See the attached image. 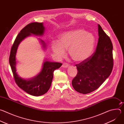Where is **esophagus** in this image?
Here are the masks:
<instances>
[{"label":"esophagus","mask_w":124,"mask_h":124,"mask_svg":"<svg viewBox=\"0 0 124 124\" xmlns=\"http://www.w3.org/2000/svg\"><path fill=\"white\" fill-rule=\"evenodd\" d=\"M69 66V64H67V63H64L63 64H62V67L63 68H67Z\"/></svg>","instance_id":"34e87169"}]
</instances>
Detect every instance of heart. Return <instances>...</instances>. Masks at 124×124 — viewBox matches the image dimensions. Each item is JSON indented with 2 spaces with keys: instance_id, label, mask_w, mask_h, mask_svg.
Returning <instances> with one entry per match:
<instances>
[{
  "instance_id": "1",
  "label": "heart",
  "mask_w": 124,
  "mask_h": 124,
  "mask_svg": "<svg viewBox=\"0 0 124 124\" xmlns=\"http://www.w3.org/2000/svg\"><path fill=\"white\" fill-rule=\"evenodd\" d=\"M95 44V38L91 33L78 29L62 33L58 42L52 43L51 48L60 58L65 55V50L68 49L70 58L76 62H81L91 56Z\"/></svg>"
}]
</instances>
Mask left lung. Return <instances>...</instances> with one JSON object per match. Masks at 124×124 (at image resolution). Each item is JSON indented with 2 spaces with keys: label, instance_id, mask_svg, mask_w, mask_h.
<instances>
[{
  "label": "left lung",
  "instance_id": "obj_1",
  "mask_svg": "<svg viewBox=\"0 0 124 124\" xmlns=\"http://www.w3.org/2000/svg\"><path fill=\"white\" fill-rule=\"evenodd\" d=\"M98 33L99 37L95 51L89 58L76 65L78 71L72 84L76 91L83 94L97 89L110 76L113 69L111 41L100 24Z\"/></svg>",
  "mask_w": 124,
  "mask_h": 124
}]
</instances>
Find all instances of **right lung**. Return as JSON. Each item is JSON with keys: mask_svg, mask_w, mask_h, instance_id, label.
Wrapping results in <instances>:
<instances>
[{"mask_svg": "<svg viewBox=\"0 0 124 124\" xmlns=\"http://www.w3.org/2000/svg\"><path fill=\"white\" fill-rule=\"evenodd\" d=\"M44 30L43 23H32L26 25L17 35L12 46L9 56V63L16 84L27 93L34 96L44 95L48 91L51 84L54 71L59 68L62 64L45 61L41 72L38 76L31 79L25 80L20 78L16 72V54L17 48L23 39L31 34L41 36ZM41 42L45 46L44 42L41 40Z\"/></svg>", "mask_w": 124, "mask_h": 124, "instance_id": "obj_1", "label": "right lung"}]
</instances>
